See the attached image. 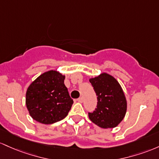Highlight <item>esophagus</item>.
Returning a JSON list of instances; mask_svg holds the SVG:
<instances>
[{"label":"esophagus","mask_w":159,"mask_h":159,"mask_svg":"<svg viewBox=\"0 0 159 159\" xmlns=\"http://www.w3.org/2000/svg\"><path fill=\"white\" fill-rule=\"evenodd\" d=\"M76 101H77L79 103H83V98H79L78 99H76Z\"/></svg>","instance_id":"1"}]
</instances>
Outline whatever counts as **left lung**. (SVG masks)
<instances>
[{
	"label": "left lung",
	"mask_w": 159,
	"mask_h": 159,
	"mask_svg": "<svg viewBox=\"0 0 159 159\" xmlns=\"http://www.w3.org/2000/svg\"><path fill=\"white\" fill-rule=\"evenodd\" d=\"M89 82L98 96L97 108L89 117L102 128H115L122 121L127 110V101L117 80L106 73L92 78Z\"/></svg>",
	"instance_id": "obj_1"
}]
</instances>
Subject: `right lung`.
Here are the masks:
<instances>
[{"label": "right lung", "instance_id": "1", "mask_svg": "<svg viewBox=\"0 0 159 159\" xmlns=\"http://www.w3.org/2000/svg\"><path fill=\"white\" fill-rule=\"evenodd\" d=\"M65 76L56 70L41 74L28 88L26 106L31 116L49 125L65 118L74 101L64 83Z\"/></svg>", "mask_w": 159, "mask_h": 159}]
</instances>
